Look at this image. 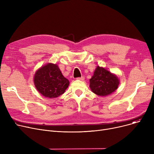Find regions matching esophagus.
Here are the masks:
<instances>
[{
	"label": "esophagus",
	"instance_id": "obj_1",
	"mask_svg": "<svg viewBox=\"0 0 154 154\" xmlns=\"http://www.w3.org/2000/svg\"><path fill=\"white\" fill-rule=\"evenodd\" d=\"M77 80H84L85 79V77H77Z\"/></svg>",
	"mask_w": 154,
	"mask_h": 154
}]
</instances>
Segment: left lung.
<instances>
[{
    "instance_id": "left-lung-1",
    "label": "left lung",
    "mask_w": 154,
    "mask_h": 154,
    "mask_svg": "<svg viewBox=\"0 0 154 154\" xmlns=\"http://www.w3.org/2000/svg\"><path fill=\"white\" fill-rule=\"evenodd\" d=\"M119 85V80L117 75L103 67L97 66L90 79L89 86L94 94L107 96L115 92Z\"/></svg>"
}]
</instances>
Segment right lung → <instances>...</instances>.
Wrapping results in <instances>:
<instances>
[{
    "label": "right lung",
    "instance_id": "1",
    "mask_svg": "<svg viewBox=\"0 0 154 154\" xmlns=\"http://www.w3.org/2000/svg\"><path fill=\"white\" fill-rule=\"evenodd\" d=\"M38 92L47 98H56L63 94L69 81L64 77L57 65L48 63L37 70L34 77Z\"/></svg>",
    "mask_w": 154,
    "mask_h": 154
}]
</instances>
